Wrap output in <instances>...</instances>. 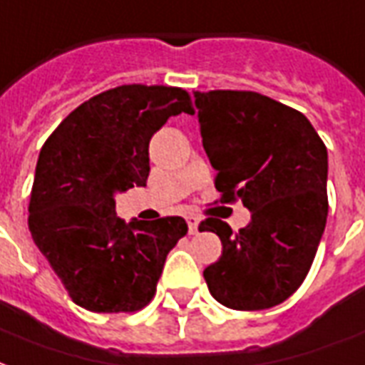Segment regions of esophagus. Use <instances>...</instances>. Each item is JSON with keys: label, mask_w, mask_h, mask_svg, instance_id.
<instances>
[{"label": "esophagus", "mask_w": 365, "mask_h": 365, "mask_svg": "<svg viewBox=\"0 0 365 365\" xmlns=\"http://www.w3.org/2000/svg\"><path fill=\"white\" fill-rule=\"evenodd\" d=\"M187 220V228H190V234H197V230H199V218L193 217V215H190V217L185 218Z\"/></svg>", "instance_id": "34e87169"}]
</instances>
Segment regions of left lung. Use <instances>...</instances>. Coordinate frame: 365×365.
<instances>
[{
    "mask_svg": "<svg viewBox=\"0 0 365 365\" xmlns=\"http://www.w3.org/2000/svg\"><path fill=\"white\" fill-rule=\"evenodd\" d=\"M195 106L220 203L251 210L236 234L218 218L199 224L222 242L203 271L209 292L240 312L279 306L307 277L325 230V143L302 112L259 93L197 91Z\"/></svg>",
    "mask_w": 365,
    "mask_h": 365,
    "instance_id": "left-lung-1",
    "label": "left lung"
}]
</instances>
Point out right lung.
I'll return each mask as SVG.
<instances>
[{"label": "right lung", "mask_w": 365, "mask_h": 365, "mask_svg": "<svg viewBox=\"0 0 365 365\" xmlns=\"http://www.w3.org/2000/svg\"><path fill=\"white\" fill-rule=\"evenodd\" d=\"M193 114L178 86L121 85L75 108L40 150L29 230L77 306L139 312L187 234L182 217L125 224L114 195L147 185L148 143L170 115Z\"/></svg>", "instance_id": "add662e5"}]
</instances>
